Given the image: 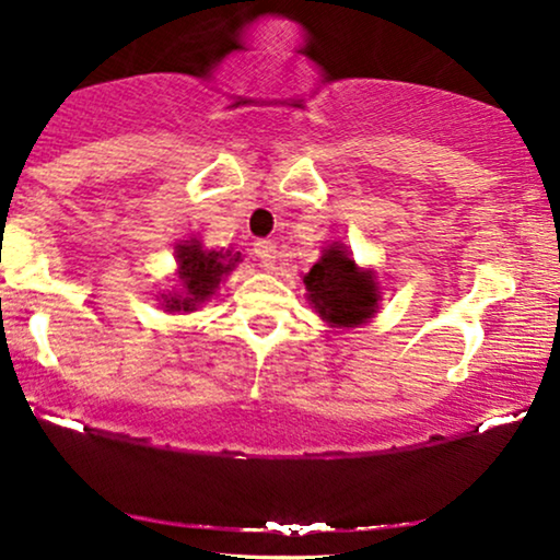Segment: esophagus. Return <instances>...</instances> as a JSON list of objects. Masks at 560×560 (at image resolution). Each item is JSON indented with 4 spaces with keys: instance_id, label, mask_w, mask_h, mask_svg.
Here are the masks:
<instances>
[{
    "instance_id": "1",
    "label": "esophagus",
    "mask_w": 560,
    "mask_h": 560,
    "mask_svg": "<svg viewBox=\"0 0 560 560\" xmlns=\"http://www.w3.org/2000/svg\"><path fill=\"white\" fill-rule=\"evenodd\" d=\"M255 255H257L259 265H262L265 270H272L275 259H278V247H275L272 242L259 240V242H255Z\"/></svg>"
}]
</instances>
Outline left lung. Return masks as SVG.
<instances>
[{
    "instance_id": "obj_1",
    "label": "left lung",
    "mask_w": 560,
    "mask_h": 560,
    "mask_svg": "<svg viewBox=\"0 0 560 560\" xmlns=\"http://www.w3.org/2000/svg\"><path fill=\"white\" fill-rule=\"evenodd\" d=\"M308 301L326 324L336 328H354L377 313L380 288L372 270L357 267L347 247L331 244L311 272L303 275Z\"/></svg>"
}]
</instances>
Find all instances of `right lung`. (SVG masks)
I'll return each mask as SVG.
<instances>
[{
    "label": "right lung",
    "instance_id": "obj_1",
    "mask_svg": "<svg viewBox=\"0 0 560 560\" xmlns=\"http://www.w3.org/2000/svg\"><path fill=\"white\" fill-rule=\"evenodd\" d=\"M180 293L163 295V308L171 313H190L217 293L219 282L242 262V252L203 249L198 240L178 244Z\"/></svg>",
    "mask_w": 560,
    "mask_h": 560
}]
</instances>
